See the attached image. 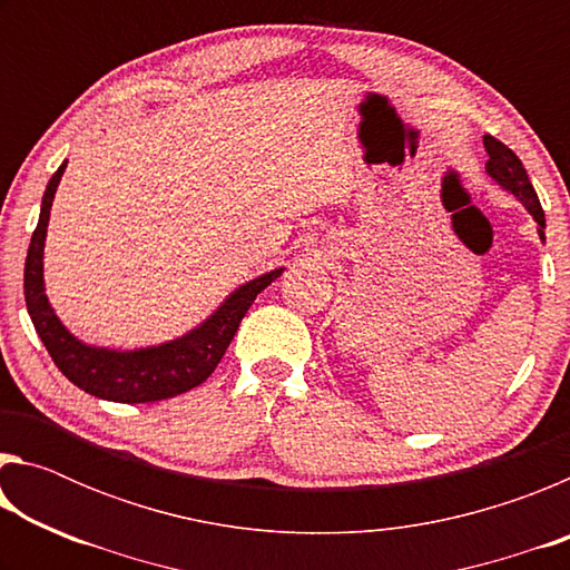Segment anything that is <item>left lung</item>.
Masks as SVG:
<instances>
[{"instance_id":"left-lung-1","label":"left lung","mask_w":570,"mask_h":570,"mask_svg":"<svg viewBox=\"0 0 570 570\" xmlns=\"http://www.w3.org/2000/svg\"><path fill=\"white\" fill-rule=\"evenodd\" d=\"M482 146L488 150V163H485V173L493 178L500 188L513 193V196L523 204L533 220L538 224V236L546 244V214L540 208V200L535 196L533 183L528 180V173L523 168V163L510 150L505 142H500L493 135H485L482 138Z\"/></svg>"}]
</instances>
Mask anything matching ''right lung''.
<instances>
[{
  "label": "right lung",
  "instance_id": "right-lung-1",
  "mask_svg": "<svg viewBox=\"0 0 570 570\" xmlns=\"http://www.w3.org/2000/svg\"><path fill=\"white\" fill-rule=\"evenodd\" d=\"M65 168L67 160L47 183L40 220H37L24 262L27 312H30V320L47 352L67 380L98 400L140 404L176 397V394L198 387L200 382L210 377L220 356L226 354L248 306L268 284L284 274V266L236 286L220 306L214 308V314H208L198 326H193L190 332L176 336V340L138 346V350H110V346L85 344L60 322L45 294V238L47 226H50L52 200Z\"/></svg>",
  "mask_w": 570,
  "mask_h": 570
}]
</instances>
